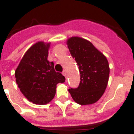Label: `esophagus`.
I'll list each match as a JSON object with an SVG mask.
<instances>
[{"label":"esophagus","instance_id":"esophagus-1","mask_svg":"<svg viewBox=\"0 0 134 134\" xmlns=\"http://www.w3.org/2000/svg\"><path fill=\"white\" fill-rule=\"evenodd\" d=\"M62 74H63V76H64L65 77H66V71L64 70L63 72H62Z\"/></svg>","mask_w":134,"mask_h":134}]
</instances>
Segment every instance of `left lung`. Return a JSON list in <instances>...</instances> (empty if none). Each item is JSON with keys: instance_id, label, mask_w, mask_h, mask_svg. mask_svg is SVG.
<instances>
[{"instance_id": "1", "label": "left lung", "mask_w": 134, "mask_h": 134, "mask_svg": "<svg viewBox=\"0 0 134 134\" xmlns=\"http://www.w3.org/2000/svg\"><path fill=\"white\" fill-rule=\"evenodd\" d=\"M71 55L76 62L80 74L77 88L68 91L75 102L82 105L97 102L108 83L109 66L106 57L90 41L73 37L67 41Z\"/></svg>"}]
</instances>
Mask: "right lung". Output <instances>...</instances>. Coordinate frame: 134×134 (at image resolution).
<instances>
[{"label": "right lung", "instance_id": "right-lung-1", "mask_svg": "<svg viewBox=\"0 0 134 134\" xmlns=\"http://www.w3.org/2000/svg\"><path fill=\"white\" fill-rule=\"evenodd\" d=\"M49 43L37 42L31 46L15 70V78L21 92L29 101L38 105L48 103L54 99L56 85L65 77L54 70L48 60Z\"/></svg>", "mask_w": 134, "mask_h": 134}]
</instances>
